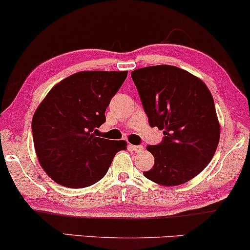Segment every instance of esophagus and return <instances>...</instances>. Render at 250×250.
I'll return each mask as SVG.
<instances>
[{"label": "esophagus", "instance_id": "1", "mask_svg": "<svg viewBox=\"0 0 250 250\" xmlns=\"http://www.w3.org/2000/svg\"><path fill=\"white\" fill-rule=\"evenodd\" d=\"M129 148L132 149V150H134L135 153H141L142 150H144V146H134V145H129Z\"/></svg>", "mask_w": 250, "mask_h": 250}]
</instances>
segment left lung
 Returning <instances> with one entry per match:
<instances>
[{
    "mask_svg": "<svg viewBox=\"0 0 250 250\" xmlns=\"http://www.w3.org/2000/svg\"><path fill=\"white\" fill-rule=\"evenodd\" d=\"M150 127L165 135L148 146L153 168L147 179L162 186L187 183L202 172L216 153L220 126L211 93L200 78L172 65H155L132 72Z\"/></svg>",
    "mask_w": 250,
    "mask_h": 250,
    "instance_id": "left-lung-1",
    "label": "left lung"
}]
</instances>
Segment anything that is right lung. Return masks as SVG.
<instances>
[{
  "instance_id": "obj_1",
  "label": "right lung",
  "mask_w": 250,
  "mask_h": 250,
  "mask_svg": "<svg viewBox=\"0 0 250 250\" xmlns=\"http://www.w3.org/2000/svg\"><path fill=\"white\" fill-rule=\"evenodd\" d=\"M127 71H82L49 90L35 110L32 132L40 165L55 183L69 188L92 186L105 176L127 142L97 138L105 110Z\"/></svg>"
}]
</instances>
